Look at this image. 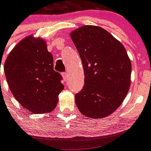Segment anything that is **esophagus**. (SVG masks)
<instances>
[{"instance_id": "obj_1", "label": "esophagus", "mask_w": 151, "mask_h": 151, "mask_svg": "<svg viewBox=\"0 0 151 151\" xmlns=\"http://www.w3.org/2000/svg\"><path fill=\"white\" fill-rule=\"evenodd\" d=\"M62 77H63V78H64L65 81H66L68 80V73L65 72L62 73Z\"/></svg>"}]
</instances>
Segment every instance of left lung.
I'll list each match as a JSON object with an SVG mask.
<instances>
[{
	"label": "left lung",
	"instance_id": "left-lung-1",
	"mask_svg": "<svg viewBox=\"0 0 151 151\" xmlns=\"http://www.w3.org/2000/svg\"><path fill=\"white\" fill-rule=\"evenodd\" d=\"M85 73L84 86L75 95L82 114L107 117L118 109L130 86L131 62L120 41L106 30L85 25L70 34Z\"/></svg>",
	"mask_w": 151,
	"mask_h": 151
}]
</instances>
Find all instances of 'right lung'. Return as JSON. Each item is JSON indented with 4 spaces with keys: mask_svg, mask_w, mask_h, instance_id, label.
I'll list each match as a JSON object with an SVG mask.
<instances>
[{
    "mask_svg": "<svg viewBox=\"0 0 151 151\" xmlns=\"http://www.w3.org/2000/svg\"><path fill=\"white\" fill-rule=\"evenodd\" d=\"M4 70L11 92L26 110L43 114L55 108L64 86L45 41L31 36L23 39L9 54Z\"/></svg>",
    "mask_w": 151,
    "mask_h": 151,
    "instance_id": "1",
    "label": "right lung"
}]
</instances>
